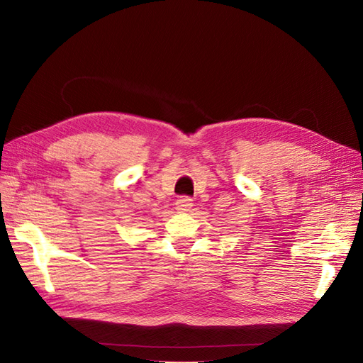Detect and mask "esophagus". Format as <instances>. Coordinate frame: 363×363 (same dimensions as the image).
I'll return each mask as SVG.
<instances>
[{"label":"esophagus","instance_id":"1","mask_svg":"<svg viewBox=\"0 0 363 363\" xmlns=\"http://www.w3.org/2000/svg\"><path fill=\"white\" fill-rule=\"evenodd\" d=\"M194 199L189 198V196H181L179 199L176 201V209L181 211V212H187L191 206H194Z\"/></svg>","mask_w":363,"mask_h":363}]
</instances>
